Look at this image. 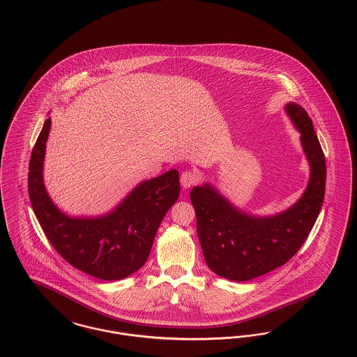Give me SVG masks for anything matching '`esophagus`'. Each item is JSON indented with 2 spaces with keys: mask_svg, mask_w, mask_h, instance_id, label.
<instances>
[{
  "mask_svg": "<svg viewBox=\"0 0 357 357\" xmlns=\"http://www.w3.org/2000/svg\"><path fill=\"white\" fill-rule=\"evenodd\" d=\"M199 182V175L194 170H185L181 174V185L183 188H190Z\"/></svg>",
  "mask_w": 357,
  "mask_h": 357,
  "instance_id": "esophagus-1",
  "label": "esophagus"
}]
</instances>
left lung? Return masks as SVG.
Returning <instances> with one entry per match:
<instances>
[{
  "label": "left lung",
  "instance_id": "obj_1",
  "mask_svg": "<svg viewBox=\"0 0 357 357\" xmlns=\"http://www.w3.org/2000/svg\"><path fill=\"white\" fill-rule=\"evenodd\" d=\"M286 112L301 132L311 175L293 207L269 218H255L234 206L209 185L194 187L190 199L197 231L209 269L231 281H249L284 265L307 240L326 192V158L312 121L301 105Z\"/></svg>",
  "mask_w": 357,
  "mask_h": 357
}]
</instances>
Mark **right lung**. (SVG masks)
Returning a JSON list of instances; mask_svg holds the SVG:
<instances>
[{
    "mask_svg": "<svg viewBox=\"0 0 357 357\" xmlns=\"http://www.w3.org/2000/svg\"><path fill=\"white\" fill-rule=\"evenodd\" d=\"M50 128L47 119L29 163V197L38 222L70 265L104 281L123 280L146 262L160 222L179 197V172L170 170L142 182L105 216L70 218L55 207L43 185Z\"/></svg>",
    "mask_w": 357,
    "mask_h": 357,
    "instance_id": "obj_1",
    "label": "right lung"
}]
</instances>
